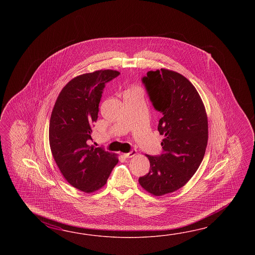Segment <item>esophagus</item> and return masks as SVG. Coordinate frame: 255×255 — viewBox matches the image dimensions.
Listing matches in <instances>:
<instances>
[{
    "label": "esophagus",
    "mask_w": 255,
    "mask_h": 255,
    "mask_svg": "<svg viewBox=\"0 0 255 255\" xmlns=\"http://www.w3.org/2000/svg\"><path fill=\"white\" fill-rule=\"evenodd\" d=\"M135 154H136V151H135V149H131L128 153H124L123 154V156L125 157H132L135 156Z\"/></svg>",
    "instance_id": "1"
}]
</instances>
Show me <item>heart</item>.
Returning <instances> with one entry per match:
<instances>
[{
	"label": "heart",
	"instance_id": "obj_1",
	"mask_svg": "<svg viewBox=\"0 0 255 255\" xmlns=\"http://www.w3.org/2000/svg\"><path fill=\"white\" fill-rule=\"evenodd\" d=\"M128 92H140V91H139L137 88H135H135H132V89H130V90H128Z\"/></svg>",
	"mask_w": 255,
	"mask_h": 255
}]
</instances>
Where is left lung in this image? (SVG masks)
<instances>
[{
    "label": "left lung",
    "mask_w": 255,
    "mask_h": 255,
    "mask_svg": "<svg viewBox=\"0 0 255 255\" xmlns=\"http://www.w3.org/2000/svg\"><path fill=\"white\" fill-rule=\"evenodd\" d=\"M141 81L162 114L157 130L165 138L159 155H146L149 171L138 182L153 195H165L183 187L201 165L208 142L206 111L195 87L179 73L148 71Z\"/></svg>",
    "instance_id": "left-lung-1"
}]
</instances>
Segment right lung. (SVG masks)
I'll return each instance as SVG.
<instances>
[{
  "label": "right lung",
  "mask_w": 255,
  "mask_h": 255,
  "mask_svg": "<svg viewBox=\"0 0 255 255\" xmlns=\"http://www.w3.org/2000/svg\"><path fill=\"white\" fill-rule=\"evenodd\" d=\"M120 75L99 70L76 76L60 92L52 111L49 142L55 163L65 179L84 192H93L107 183L119 162L114 154L89 146L94 123L106 84Z\"/></svg>",
  "instance_id": "right-lung-1"
}]
</instances>
